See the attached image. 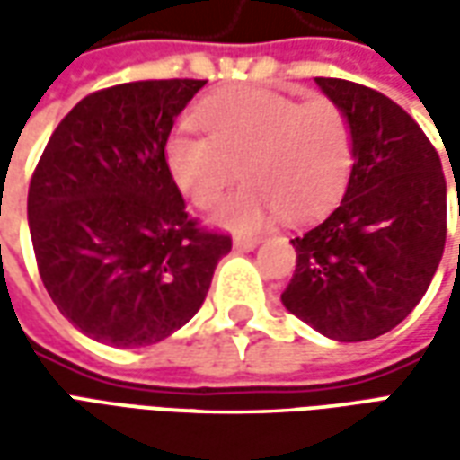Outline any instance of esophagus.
Wrapping results in <instances>:
<instances>
[{
    "label": "esophagus",
    "instance_id": "34e87169",
    "mask_svg": "<svg viewBox=\"0 0 460 460\" xmlns=\"http://www.w3.org/2000/svg\"><path fill=\"white\" fill-rule=\"evenodd\" d=\"M259 246V239H251V236H236L234 239V249L239 251H253Z\"/></svg>",
    "mask_w": 460,
    "mask_h": 460
}]
</instances>
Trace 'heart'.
Here are the masks:
<instances>
[{"instance_id": "b5f03b06", "label": "heart", "mask_w": 460, "mask_h": 460, "mask_svg": "<svg viewBox=\"0 0 460 460\" xmlns=\"http://www.w3.org/2000/svg\"><path fill=\"white\" fill-rule=\"evenodd\" d=\"M207 135L174 130L164 142V167L187 199L207 209L236 177L241 191L211 214L217 226L259 231L280 217L308 221L345 190L355 162L352 125L328 98L303 103L270 88H234L199 105Z\"/></svg>"}]
</instances>
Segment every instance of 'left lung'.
<instances>
[{
    "mask_svg": "<svg viewBox=\"0 0 460 460\" xmlns=\"http://www.w3.org/2000/svg\"><path fill=\"white\" fill-rule=\"evenodd\" d=\"M352 125L345 197L290 241L298 253L283 305L320 335H385L424 298L446 243V180L421 128L394 101L342 78H315Z\"/></svg>",
    "mask_w": 460,
    "mask_h": 460,
    "instance_id": "1",
    "label": "left lung"
}]
</instances>
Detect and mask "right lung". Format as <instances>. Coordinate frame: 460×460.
<instances>
[{
	"mask_svg": "<svg viewBox=\"0 0 460 460\" xmlns=\"http://www.w3.org/2000/svg\"><path fill=\"white\" fill-rule=\"evenodd\" d=\"M207 81H137L85 95L29 184L36 263L61 315L95 342L147 347L187 325L231 239L190 219L164 167L174 118Z\"/></svg>",
	"mask_w": 460,
	"mask_h": 460,
	"instance_id": "add662e5",
	"label": "right lung"
}]
</instances>
